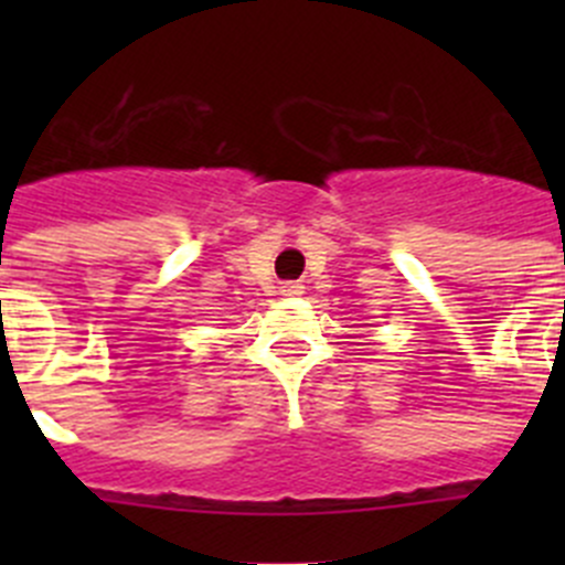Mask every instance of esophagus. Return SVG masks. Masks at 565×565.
<instances>
[{
	"mask_svg": "<svg viewBox=\"0 0 565 565\" xmlns=\"http://www.w3.org/2000/svg\"><path fill=\"white\" fill-rule=\"evenodd\" d=\"M281 292L284 295H300V292H303V287H300V284H284V287H281Z\"/></svg>",
	"mask_w": 565,
	"mask_h": 565,
	"instance_id": "34e87169",
	"label": "esophagus"
}]
</instances>
